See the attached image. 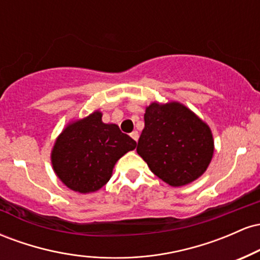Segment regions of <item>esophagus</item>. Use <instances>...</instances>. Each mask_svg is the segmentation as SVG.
<instances>
[{"instance_id":"esophagus-1","label":"esophagus","mask_w":260,"mask_h":260,"mask_svg":"<svg viewBox=\"0 0 260 260\" xmlns=\"http://www.w3.org/2000/svg\"><path fill=\"white\" fill-rule=\"evenodd\" d=\"M131 137H132V138L136 140V142H138V139H139V133L137 132V131H133L132 133H131Z\"/></svg>"}]
</instances>
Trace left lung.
<instances>
[{
    "instance_id": "1",
    "label": "left lung",
    "mask_w": 260,
    "mask_h": 260,
    "mask_svg": "<svg viewBox=\"0 0 260 260\" xmlns=\"http://www.w3.org/2000/svg\"><path fill=\"white\" fill-rule=\"evenodd\" d=\"M137 153L154 175L172 187L186 186L207 171L214 154L210 128L177 101L150 104Z\"/></svg>"
}]
</instances>
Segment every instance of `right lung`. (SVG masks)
<instances>
[{"mask_svg": "<svg viewBox=\"0 0 260 260\" xmlns=\"http://www.w3.org/2000/svg\"><path fill=\"white\" fill-rule=\"evenodd\" d=\"M95 111L62 131L51 151L52 168L64 186L78 193L99 190L109 182L118 159L137 147L117 124L104 123Z\"/></svg>", "mask_w": 260, "mask_h": 260, "instance_id": "1", "label": "right lung"}]
</instances>
